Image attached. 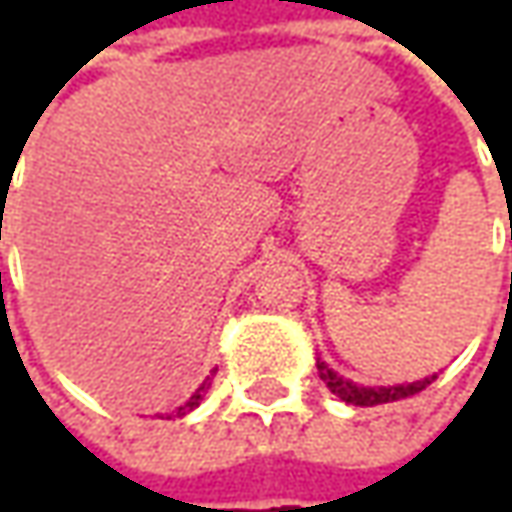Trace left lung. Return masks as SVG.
I'll use <instances>...</instances> for the list:
<instances>
[{
  "label": "left lung",
  "mask_w": 512,
  "mask_h": 512,
  "mask_svg": "<svg viewBox=\"0 0 512 512\" xmlns=\"http://www.w3.org/2000/svg\"><path fill=\"white\" fill-rule=\"evenodd\" d=\"M316 367H319V376H322V382L327 384V390H330L333 396H339L342 402L356 404V407H373V404L399 402V399H407V396L422 393L424 387L436 379V376H430V379H422V382L399 384V387H359V384L347 382V379H342V376H336L325 362H319Z\"/></svg>",
  "instance_id": "8db88e82"
}]
</instances>
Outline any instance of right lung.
Masks as SVG:
<instances>
[{
    "label": "right lung",
    "instance_id": "right-lung-1",
    "mask_svg": "<svg viewBox=\"0 0 512 512\" xmlns=\"http://www.w3.org/2000/svg\"><path fill=\"white\" fill-rule=\"evenodd\" d=\"M207 387H210V382L202 384V387H199V390H196V393H193V396H190V399H187V402L182 404V407H179V410H176L173 416H185V413H190V410H193L196 404L202 402V396H205V393H207ZM168 419H170V416H168Z\"/></svg>",
    "mask_w": 512,
    "mask_h": 512
}]
</instances>
